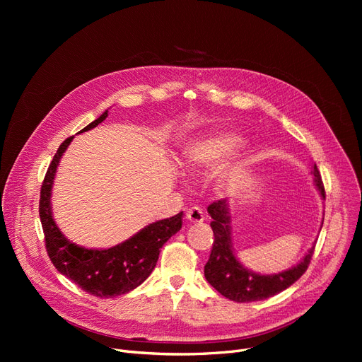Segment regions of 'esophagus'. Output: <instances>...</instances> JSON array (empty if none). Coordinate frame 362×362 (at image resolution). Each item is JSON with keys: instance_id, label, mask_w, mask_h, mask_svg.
I'll return each instance as SVG.
<instances>
[{"instance_id": "1", "label": "esophagus", "mask_w": 362, "mask_h": 362, "mask_svg": "<svg viewBox=\"0 0 362 362\" xmlns=\"http://www.w3.org/2000/svg\"><path fill=\"white\" fill-rule=\"evenodd\" d=\"M186 220L191 223H201L204 220V213L199 206H191L186 210Z\"/></svg>"}]
</instances>
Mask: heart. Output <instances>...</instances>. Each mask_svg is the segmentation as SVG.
Returning <instances> with one entry per match:
<instances>
[{"label":"heart","mask_w":362,"mask_h":362,"mask_svg":"<svg viewBox=\"0 0 362 362\" xmlns=\"http://www.w3.org/2000/svg\"><path fill=\"white\" fill-rule=\"evenodd\" d=\"M239 139L233 135H220L195 142L186 152V163L194 170L216 168L233 149Z\"/></svg>","instance_id":"obj_1"}]
</instances>
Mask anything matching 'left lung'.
Returning <instances> with one entry per match:
<instances>
[{
  "mask_svg": "<svg viewBox=\"0 0 362 362\" xmlns=\"http://www.w3.org/2000/svg\"><path fill=\"white\" fill-rule=\"evenodd\" d=\"M314 183L322 199H326L325 185L317 165L313 167ZM208 214L211 216V229L214 233V242L210 258H208L204 274L211 286L235 302H254L262 300L288 289L303 273L307 272L311 262L314 248L308 251L303 259L295 267L281 272L279 274H258L246 270L238 261L232 248V227L229 216V204L226 199L214 201L208 205Z\"/></svg>",
  "mask_w": 362,
  "mask_h": 362,
  "instance_id": "1",
  "label": "left lung"
}]
</instances>
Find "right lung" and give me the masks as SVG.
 <instances>
[{"instance_id":"add662e5","label":"right lung","mask_w":362,"mask_h":362,"mask_svg":"<svg viewBox=\"0 0 362 362\" xmlns=\"http://www.w3.org/2000/svg\"><path fill=\"white\" fill-rule=\"evenodd\" d=\"M107 116V111L103 112L81 133L98 126ZM71 139L73 136L67 138L57 149L41 186L40 217L48 257L57 270L85 292L98 298L124 295L138 288L154 270L163 245L180 230L183 213L152 223L126 242L108 250H86L71 243L57 227L49 204L57 165Z\"/></svg>"}]
</instances>
